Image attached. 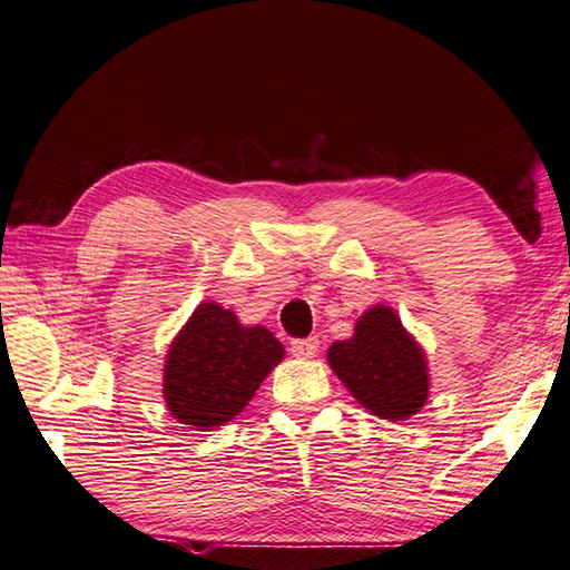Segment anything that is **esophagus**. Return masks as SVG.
Returning a JSON list of instances; mask_svg holds the SVG:
<instances>
[{"label":"esophagus","mask_w":570,"mask_h":570,"mask_svg":"<svg viewBox=\"0 0 570 570\" xmlns=\"http://www.w3.org/2000/svg\"><path fill=\"white\" fill-rule=\"evenodd\" d=\"M320 352V340L316 336H308V340H294L292 342V354L298 360H312V356Z\"/></svg>","instance_id":"34e87169"}]
</instances>
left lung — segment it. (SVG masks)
<instances>
[{
    "label": "left lung",
    "mask_w": 570,
    "mask_h": 570,
    "mask_svg": "<svg viewBox=\"0 0 570 570\" xmlns=\"http://www.w3.org/2000/svg\"><path fill=\"white\" fill-rule=\"evenodd\" d=\"M326 360L354 400L382 420H407L428 402V360L392 306L364 312L352 340L334 342Z\"/></svg>",
    "instance_id": "obj_1"
}]
</instances>
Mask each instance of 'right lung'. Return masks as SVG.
Wrapping results in <instances>:
<instances>
[{"label":"right lung","instance_id":"obj_1","mask_svg":"<svg viewBox=\"0 0 570 570\" xmlns=\"http://www.w3.org/2000/svg\"><path fill=\"white\" fill-rule=\"evenodd\" d=\"M284 346L264 326H244L216 302L198 304L173 340L163 397L173 417L196 430H216L244 412Z\"/></svg>","mask_w":570,"mask_h":570}]
</instances>
